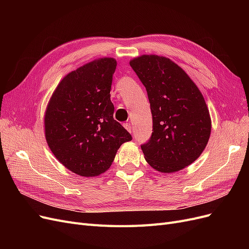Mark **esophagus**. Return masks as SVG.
<instances>
[{
    "label": "esophagus",
    "mask_w": 249,
    "mask_h": 249,
    "mask_svg": "<svg viewBox=\"0 0 249 249\" xmlns=\"http://www.w3.org/2000/svg\"><path fill=\"white\" fill-rule=\"evenodd\" d=\"M124 126L125 127V130H126L127 132H130V133H132V132H133L131 124H129V123H125V124H124Z\"/></svg>",
    "instance_id": "esophagus-1"
}]
</instances>
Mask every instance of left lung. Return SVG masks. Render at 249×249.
Wrapping results in <instances>:
<instances>
[{"label": "left lung", "mask_w": 249, "mask_h": 249, "mask_svg": "<svg viewBox=\"0 0 249 249\" xmlns=\"http://www.w3.org/2000/svg\"><path fill=\"white\" fill-rule=\"evenodd\" d=\"M130 65L146 88L153 115V134L141 145L146 162L164 173L189 166L206 148L212 127L199 89L169 58L142 55Z\"/></svg>", "instance_id": "left-lung-1"}]
</instances>
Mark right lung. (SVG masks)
I'll return each instance as SVG.
<instances>
[{
  "label": "right lung",
  "mask_w": 249,
  "mask_h": 249,
  "mask_svg": "<svg viewBox=\"0 0 249 249\" xmlns=\"http://www.w3.org/2000/svg\"><path fill=\"white\" fill-rule=\"evenodd\" d=\"M114 58L86 63L60 81L44 113V134L53 155L81 177L107 171L117 149L132 136L113 118L110 100Z\"/></svg>",
  "instance_id": "right-lung-1"
}]
</instances>
